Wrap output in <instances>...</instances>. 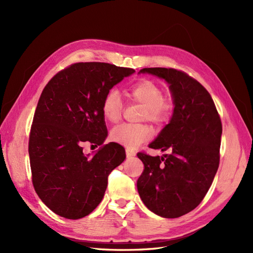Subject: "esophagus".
I'll return each mask as SVG.
<instances>
[{
    "instance_id": "1",
    "label": "esophagus",
    "mask_w": 253,
    "mask_h": 253,
    "mask_svg": "<svg viewBox=\"0 0 253 253\" xmlns=\"http://www.w3.org/2000/svg\"><path fill=\"white\" fill-rule=\"evenodd\" d=\"M126 157H133V156H135V152L133 151V150H131V149H126Z\"/></svg>"
}]
</instances>
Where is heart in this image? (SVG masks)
I'll use <instances>...</instances> for the list:
<instances>
[{"mask_svg": "<svg viewBox=\"0 0 253 253\" xmlns=\"http://www.w3.org/2000/svg\"><path fill=\"white\" fill-rule=\"evenodd\" d=\"M126 95L129 100L141 104L144 110L141 118L147 119L156 126H163L170 121L174 103L164 96L163 88L154 81L142 79L129 87ZM102 113L106 120L117 122L122 114V101L117 90L106 93L102 101ZM152 137V131L144 125L124 124L115 126L111 132V139L127 148H135Z\"/></svg>", "mask_w": 253, "mask_h": 253, "instance_id": "obj_1", "label": "heart"}]
</instances>
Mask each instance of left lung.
<instances>
[{"instance_id": "1", "label": "left lung", "mask_w": 253, "mask_h": 253, "mask_svg": "<svg viewBox=\"0 0 253 253\" xmlns=\"http://www.w3.org/2000/svg\"><path fill=\"white\" fill-rule=\"evenodd\" d=\"M170 84L173 116L149 148L169 150L151 156L138 152L144 169L137 180L141 201L152 212L176 218L195 209L212 185L219 166L223 126L209 91L187 73L165 67H147Z\"/></svg>"}]
</instances>
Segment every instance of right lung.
<instances>
[{
  "instance_id": "right-lung-1",
  "label": "right lung",
  "mask_w": 253,
  "mask_h": 253,
  "mask_svg": "<svg viewBox=\"0 0 253 253\" xmlns=\"http://www.w3.org/2000/svg\"><path fill=\"white\" fill-rule=\"evenodd\" d=\"M133 68L78 62L45 85L30 127L32 180L41 201L58 215L78 219L102 201L111 172L126 159L121 144L110 142L93 157L83 147L101 145L108 135L102 101Z\"/></svg>"
}]
</instances>
